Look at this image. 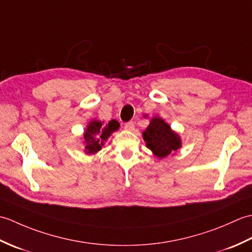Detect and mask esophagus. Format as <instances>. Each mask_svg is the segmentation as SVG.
Instances as JSON below:
<instances>
[{"label":"esophagus","instance_id":"obj_1","mask_svg":"<svg viewBox=\"0 0 252 252\" xmlns=\"http://www.w3.org/2000/svg\"><path fill=\"white\" fill-rule=\"evenodd\" d=\"M125 129L126 131H134L135 129V123L133 121H130V122H126L125 125Z\"/></svg>","mask_w":252,"mask_h":252}]
</instances>
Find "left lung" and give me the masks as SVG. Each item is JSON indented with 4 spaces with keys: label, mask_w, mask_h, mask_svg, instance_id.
<instances>
[{
    "label": "left lung",
    "mask_w": 252,
    "mask_h": 252,
    "mask_svg": "<svg viewBox=\"0 0 252 252\" xmlns=\"http://www.w3.org/2000/svg\"><path fill=\"white\" fill-rule=\"evenodd\" d=\"M143 138L147 148L155 156L164 158L174 154L182 146L181 137L175 133L167 122L159 117H154L146 130L143 132Z\"/></svg>",
    "instance_id": "1"
}]
</instances>
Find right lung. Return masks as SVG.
<instances>
[{"label": "right lung", "instance_id": "right-lung-1", "mask_svg": "<svg viewBox=\"0 0 252 252\" xmlns=\"http://www.w3.org/2000/svg\"><path fill=\"white\" fill-rule=\"evenodd\" d=\"M119 122L117 120H111L104 125V122L98 120L91 121L83 135V143L85 144V153L88 155L96 154L104 146V142L107 141L112 133L119 129Z\"/></svg>", "mask_w": 252, "mask_h": 252}]
</instances>
